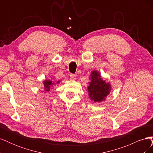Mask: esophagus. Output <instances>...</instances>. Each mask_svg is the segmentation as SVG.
I'll return each mask as SVG.
<instances>
[{
	"instance_id": "obj_1",
	"label": "esophagus",
	"mask_w": 153,
	"mask_h": 153,
	"mask_svg": "<svg viewBox=\"0 0 153 153\" xmlns=\"http://www.w3.org/2000/svg\"><path fill=\"white\" fill-rule=\"evenodd\" d=\"M69 77H70V79L71 80H75L76 78V76L75 74H70V75H69Z\"/></svg>"
}]
</instances>
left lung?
Returning a JSON list of instances; mask_svg holds the SVG:
<instances>
[{
	"label": "left lung",
	"instance_id": "1",
	"mask_svg": "<svg viewBox=\"0 0 153 153\" xmlns=\"http://www.w3.org/2000/svg\"><path fill=\"white\" fill-rule=\"evenodd\" d=\"M89 79L91 81L89 82V85L87 89L91 100L95 103L105 100L111 90L110 84L103 80L100 73L96 70L91 72Z\"/></svg>",
	"mask_w": 153,
	"mask_h": 153
}]
</instances>
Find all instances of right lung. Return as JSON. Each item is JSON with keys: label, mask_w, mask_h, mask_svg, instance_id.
Wrapping results in <instances>:
<instances>
[{"label": "right lung", "mask_w": 153, "mask_h": 153, "mask_svg": "<svg viewBox=\"0 0 153 153\" xmlns=\"http://www.w3.org/2000/svg\"><path fill=\"white\" fill-rule=\"evenodd\" d=\"M57 83H59V81H58ZM43 84H44V89L45 91L48 92L50 91V89L52 88V87L54 85V83L52 80H45L43 82Z\"/></svg>", "instance_id": "add662e5"}]
</instances>
